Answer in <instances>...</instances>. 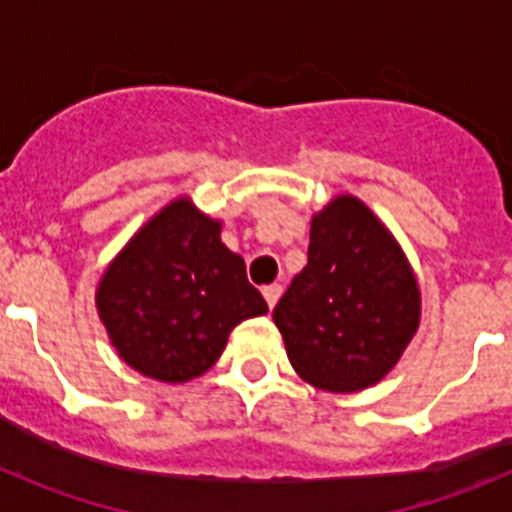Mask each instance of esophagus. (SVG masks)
Returning <instances> with one entry per match:
<instances>
[{
	"instance_id": "1",
	"label": "esophagus",
	"mask_w": 512,
	"mask_h": 512,
	"mask_svg": "<svg viewBox=\"0 0 512 512\" xmlns=\"http://www.w3.org/2000/svg\"><path fill=\"white\" fill-rule=\"evenodd\" d=\"M279 297H282V287H279V284H269V287H264V300H266V305L274 307V305H277Z\"/></svg>"
}]
</instances>
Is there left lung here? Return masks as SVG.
<instances>
[{
  "label": "left lung",
  "mask_w": 512,
  "mask_h": 512,
  "mask_svg": "<svg viewBox=\"0 0 512 512\" xmlns=\"http://www.w3.org/2000/svg\"><path fill=\"white\" fill-rule=\"evenodd\" d=\"M418 318V284L395 238L364 202H330L312 220L307 266L274 307L295 372L320 390H364L397 364Z\"/></svg>",
  "instance_id": "1"
}]
</instances>
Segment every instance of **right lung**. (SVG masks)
Segmentation results:
<instances>
[{
	"label": "right lung",
	"instance_id": "obj_1",
	"mask_svg": "<svg viewBox=\"0 0 512 512\" xmlns=\"http://www.w3.org/2000/svg\"><path fill=\"white\" fill-rule=\"evenodd\" d=\"M97 307L117 354L161 382L200 377L235 325L269 310L220 223L189 200L164 207L112 261Z\"/></svg>",
	"mask_w": 512,
	"mask_h": 512
}]
</instances>
